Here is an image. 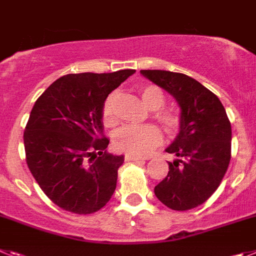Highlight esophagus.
<instances>
[{
    "label": "esophagus",
    "mask_w": 256,
    "mask_h": 256,
    "mask_svg": "<svg viewBox=\"0 0 256 256\" xmlns=\"http://www.w3.org/2000/svg\"><path fill=\"white\" fill-rule=\"evenodd\" d=\"M142 160H148V157H142V156H134V154L125 156V161H142Z\"/></svg>",
    "instance_id": "1"
}]
</instances>
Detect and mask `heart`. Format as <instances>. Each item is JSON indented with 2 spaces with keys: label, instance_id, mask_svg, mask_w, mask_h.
<instances>
[{
  "label": "heart",
  "instance_id": "obj_1",
  "mask_svg": "<svg viewBox=\"0 0 256 256\" xmlns=\"http://www.w3.org/2000/svg\"><path fill=\"white\" fill-rule=\"evenodd\" d=\"M140 96L146 108L153 112V118L158 122L162 130L168 136H174L179 132L182 126L180 116L171 110H162L165 104V95L160 88L154 85H146L140 88ZM116 92L106 98L102 108V118L106 126H114L117 124V114L114 110ZM162 140L160 130L153 125L125 126L120 128L114 135L113 143L120 152L134 156H144L158 146Z\"/></svg>",
  "mask_w": 256,
  "mask_h": 256
}]
</instances>
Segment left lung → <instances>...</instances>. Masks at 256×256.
<instances>
[{
  "label": "left lung",
  "mask_w": 256,
  "mask_h": 256,
  "mask_svg": "<svg viewBox=\"0 0 256 256\" xmlns=\"http://www.w3.org/2000/svg\"><path fill=\"white\" fill-rule=\"evenodd\" d=\"M140 73L180 106V130L166 148L178 160L168 162V176L154 186L156 197L172 210L197 208L218 190L230 165L232 128L226 110L214 92L190 76L158 70Z\"/></svg>",
  "instance_id": "obj_1"
}]
</instances>
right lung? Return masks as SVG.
<instances>
[{"instance_id": "1", "label": "right lung", "mask_w": 256, "mask_h": 256, "mask_svg": "<svg viewBox=\"0 0 256 256\" xmlns=\"http://www.w3.org/2000/svg\"><path fill=\"white\" fill-rule=\"evenodd\" d=\"M135 70L72 73L36 100L24 130L26 165L55 205L73 214L100 210L117 184L124 156L106 152L102 108Z\"/></svg>"}]
</instances>
